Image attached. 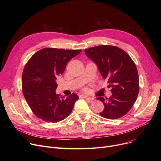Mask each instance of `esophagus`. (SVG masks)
Segmentation results:
<instances>
[{
  "instance_id": "1",
  "label": "esophagus",
  "mask_w": 161,
  "mask_h": 161,
  "mask_svg": "<svg viewBox=\"0 0 161 161\" xmlns=\"http://www.w3.org/2000/svg\"><path fill=\"white\" fill-rule=\"evenodd\" d=\"M81 97L82 98H86V99H87V100H93V98H91V97H87V96L84 95H81Z\"/></svg>"
}]
</instances>
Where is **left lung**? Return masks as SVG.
Here are the masks:
<instances>
[{
  "label": "left lung",
  "mask_w": 161,
  "mask_h": 161,
  "mask_svg": "<svg viewBox=\"0 0 161 161\" xmlns=\"http://www.w3.org/2000/svg\"><path fill=\"white\" fill-rule=\"evenodd\" d=\"M85 53L97 64L112 92L109 98H97L104 106L100 116L109 119L124 116L130 111L138 95L139 77L136 64L124 50L114 46H95L85 49Z\"/></svg>",
  "instance_id": "obj_1"
}]
</instances>
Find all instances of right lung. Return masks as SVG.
I'll list each match as a JSON object with an SVG mask.
<instances>
[{"label":"right lung","mask_w":161,"mask_h":161,"mask_svg":"<svg viewBox=\"0 0 161 161\" xmlns=\"http://www.w3.org/2000/svg\"><path fill=\"white\" fill-rule=\"evenodd\" d=\"M81 50L43 48L25 64L22 74V91L31 111L46 122L57 123L69 116L79 98L57 95V75L63 74L67 63Z\"/></svg>","instance_id":"right-lung-1"}]
</instances>
